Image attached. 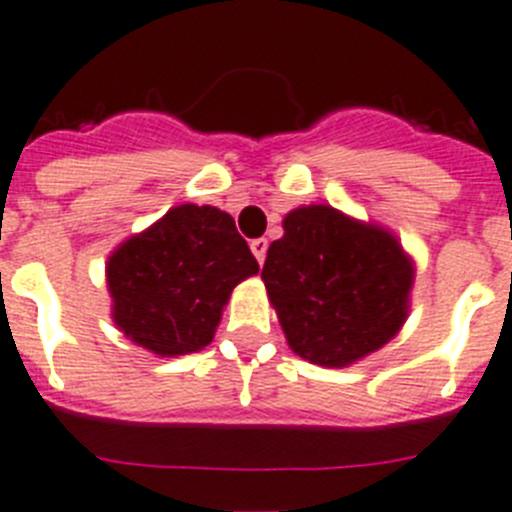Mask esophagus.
I'll use <instances>...</instances> for the list:
<instances>
[{"mask_svg": "<svg viewBox=\"0 0 512 512\" xmlns=\"http://www.w3.org/2000/svg\"><path fill=\"white\" fill-rule=\"evenodd\" d=\"M267 245H270V242H267L265 237H257V239H252L250 242V247H252V252H255V257H257V262H265V255H267Z\"/></svg>", "mask_w": 512, "mask_h": 512, "instance_id": "1", "label": "esophagus"}]
</instances>
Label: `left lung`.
Here are the masks:
<instances>
[{"mask_svg": "<svg viewBox=\"0 0 512 512\" xmlns=\"http://www.w3.org/2000/svg\"><path fill=\"white\" fill-rule=\"evenodd\" d=\"M262 265L290 349L321 367H347L388 344L408 316L413 262L398 239L331 206L283 219Z\"/></svg>", "mask_w": 512, "mask_h": 512, "instance_id": "8db88e82", "label": "left lung"}]
</instances>
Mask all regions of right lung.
Here are the masks:
<instances>
[{
    "label": "right lung",
    "mask_w": 512,
    "mask_h": 512,
    "mask_svg": "<svg viewBox=\"0 0 512 512\" xmlns=\"http://www.w3.org/2000/svg\"><path fill=\"white\" fill-rule=\"evenodd\" d=\"M257 270L232 216L176 206L109 257L114 324L160 357L199 352L214 339L234 285Z\"/></svg>",
    "instance_id": "add662e5"
}]
</instances>
